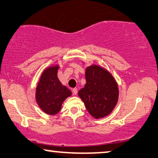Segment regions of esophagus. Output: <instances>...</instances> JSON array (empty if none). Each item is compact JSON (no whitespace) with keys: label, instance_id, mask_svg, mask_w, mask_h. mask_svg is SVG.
<instances>
[{"label":"esophagus","instance_id":"esophagus-1","mask_svg":"<svg viewBox=\"0 0 158 158\" xmlns=\"http://www.w3.org/2000/svg\"><path fill=\"white\" fill-rule=\"evenodd\" d=\"M73 94L74 95H77V89H76V88L73 89Z\"/></svg>","mask_w":158,"mask_h":158}]
</instances>
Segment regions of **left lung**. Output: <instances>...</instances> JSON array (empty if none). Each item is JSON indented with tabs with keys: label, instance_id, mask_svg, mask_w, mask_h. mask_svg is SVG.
Here are the masks:
<instances>
[{
	"label": "left lung",
	"instance_id": "8db88e82",
	"mask_svg": "<svg viewBox=\"0 0 158 158\" xmlns=\"http://www.w3.org/2000/svg\"><path fill=\"white\" fill-rule=\"evenodd\" d=\"M84 88L78 95L85 108L93 117L100 118L112 112L118 99V89L113 75L98 65L89 66L85 69Z\"/></svg>",
	"mask_w": 158,
	"mask_h": 158
}]
</instances>
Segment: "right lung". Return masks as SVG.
<instances>
[{
	"label": "right lung",
	"instance_id": "obj_1",
	"mask_svg": "<svg viewBox=\"0 0 158 158\" xmlns=\"http://www.w3.org/2000/svg\"><path fill=\"white\" fill-rule=\"evenodd\" d=\"M58 68L59 66L56 65L44 69L36 89L39 107L49 115L57 114L64 101L72 95L71 91L62 85L58 78Z\"/></svg>",
	"mask_w": 158,
	"mask_h": 158
}]
</instances>
